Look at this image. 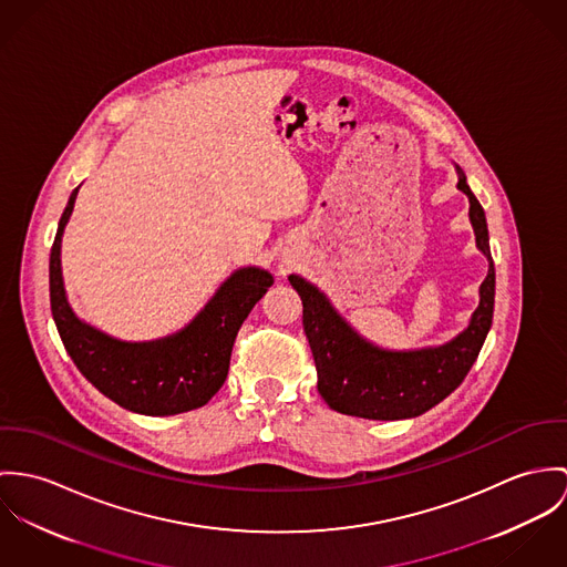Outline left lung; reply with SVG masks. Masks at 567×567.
Here are the masks:
<instances>
[{
  "label": "left lung",
  "mask_w": 567,
  "mask_h": 567,
  "mask_svg": "<svg viewBox=\"0 0 567 567\" xmlns=\"http://www.w3.org/2000/svg\"><path fill=\"white\" fill-rule=\"evenodd\" d=\"M456 174V187L470 199L476 248L487 256L489 271L478 289V309L452 341L422 350H382L337 313L315 285L296 274L289 276L302 298V323L317 368V391L330 409L365 420L417 417L447 398L478 359L494 319L496 269L485 210L467 187L461 167Z\"/></svg>",
  "instance_id": "8db88e82"
}]
</instances>
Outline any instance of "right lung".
<instances>
[{
    "label": "right lung",
    "mask_w": 567,
    "mask_h": 567,
    "mask_svg": "<svg viewBox=\"0 0 567 567\" xmlns=\"http://www.w3.org/2000/svg\"><path fill=\"white\" fill-rule=\"evenodd\" d=\"M78 189L69 195L50 254V302L64 350L82 377L127 411L176 415L204 406L228 377L237 332L274 276L241 267L181 332L143 343L113 339L78 319L64 296L61 241Z\"/></svg>",
    "instance_id": "right-lung-1"
}]
</instances>
